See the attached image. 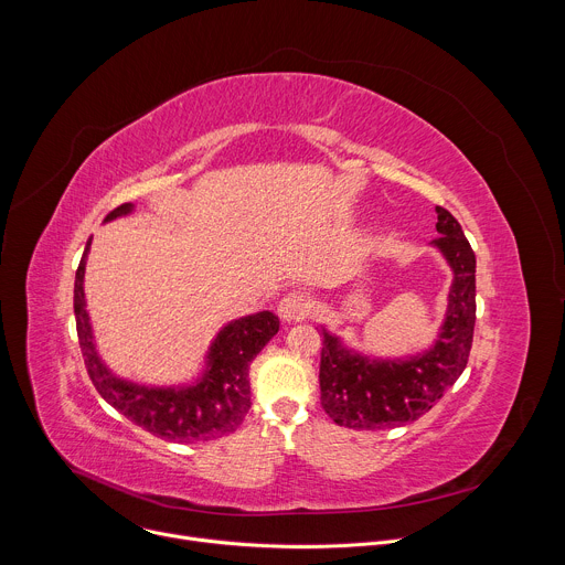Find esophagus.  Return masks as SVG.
Returning <instances> with one entry per match:
<instances>
[{
	"label": "esophagus",
	"mask_w": 565,
	"mask_h": 565,
	"mask_svg": "<svg viewBox=\"0 0 565 565\" xmlns=\"http://www.w3.org/2000/svg\"><path fill=\"white\" fill-rule=\"evenodd\" d=\"M277 312L284 321H299L310 312V299L301 292H288L281 297Z\"/></svg>",
	"instance_id": "obj_1"
}]
</instances>
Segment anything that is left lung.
<instances>
[{"label": "left lung", "instance_id": "1", "mask_svg": "<svg viewBox=\"0 0 565 565\" xmlns=\"http://www.w3.org/2000/svg\"><path fill=\"white\" fill-rule=\"evenodd\" d=\"M436 214L440 236L431 246L443 253L454 273L436 344L405 360H375L351 351L338 335L321 329V407L340 427L375 431L414 423L467 366L476 321V255L460 223L440 205Z\"/></svg>", "mask_w": 565, "mask_h": 565}]
</instances>
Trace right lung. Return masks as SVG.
Masks as SVG:
<instances>
[{
    "label": "right lung",
    "instance_id": "right-lung-1",
    "mask_svg": "<svg viewBox=\"0 0 565 565\" xmlns=\"http://www.w3.org/2000/svg\"><path fill=\"white\" fill-rule=\"evenodd\" d=\"M134 212L122 203L105 216L114 221ZM92 238L75 270L73 310L79 349L98 393L134 425L170 443L212 440L234 431L250 409V364L277 335L279 317L270 310L238 317L214 338L203 375L188 386H145L118 377L96 351L85 299V268Z\"/></svg>",
    "mask_w": 565,
    "mask_h": 565
}]
</instances>
